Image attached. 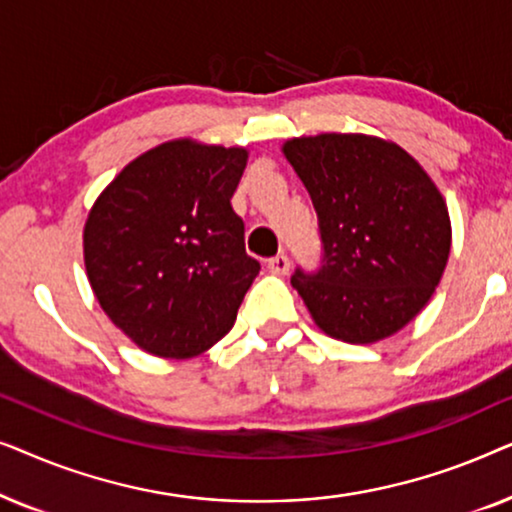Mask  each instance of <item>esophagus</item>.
Wrapping results in <instances>:
<instances>
[{
  "label": "esophagus",
  "mask_w": 512,
  "mask_h": 512,
  "mask_svg": "<svg viewBox=\"0 0 512 512\" xmlns=\"http://www.w3.org/2000/svg\"><path fill=\"white\" fill-rule=\"evenodd\" d=\"M268 268H270L272 272H277V275H286V272H289V268H291L289 256H286V254L272 256L270 261H268Z\"/></svg>",
  "instance_id": "34e87169"
}]
</instances>
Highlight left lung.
I'll use <instances>...</instances> for the list:
<instances>
[{"label":"left lung","mask_w":512,"mask_h":512,"mask_svg":"<svg viewBox=\"0 0 512 512\" xmlns=\"http://www.w3.org/2000/svg\"><path fill=\"white\" fill-rule=\"evenodd\" d=\"M319 219L321 263L291 284L331 338H389L429 303L452 244L443 195L401 146L368 135L284 144Z\"/></svg>","instance_id":"obj_1"}]
</instances>
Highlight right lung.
I'll use <instances>...</instances> for the list:
<instances>
[{
	"instance_id": "1",
	"label": "right lung",
	"mask_w": 512,
	"mask_h": 512,
	"mask_svg": "<svg viewBox=\"0 0 512 512\" xmlns=\"http://www.w3.org/2000/svg\"><path fill=\"white\" fill-rule=\"evenodd\" d=\"M247 158L191 139L160 144L123 167L90 209V286L144 352L191 359L233 328L261 270L230 205Z\"/></svg>"
}]
</instances>
